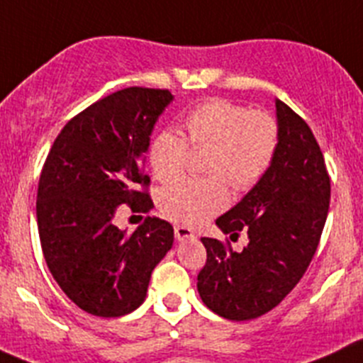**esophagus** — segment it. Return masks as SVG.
I'll return each mask as SVG.
<instances>
[{
	"label": "esophagus",
	"mask_w": 363,
	"mask_h": 363,
	"mask_svg": "<svg viewBox=\"0 0 363 363\" xmlns=\"http://www.w3.org/2000/svg\"><path fill=\"white\" fill-rule=\"evenodd\" d=\"M174 237L179 240V242H184V240H194L196 233L187 226H176L174 228Z\"/></svg>",
	"instance_id": "34e87169"
}]
</instances>
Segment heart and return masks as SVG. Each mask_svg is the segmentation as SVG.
<instances>
[{
	"instance_id": "1",
	"label": "heart",
	"mask_w": 363,
	"mask_h": 363,
	"mask_svg": "<svg viewBox=\"0 0 363 363\" xmlns=\"http://www.w3.org/2000/svg\"><path fill=\"white\" fill-rule=\"evenodd\" d=\"M192 147L212 146L208 179L184 178L164 189L162 212L174 223L198 226L228 205L226 178L235 189H250L267 172L278 150V123L267 112L251 110L228 99H210L184 121ZM189 158L185 137L162 130L151 139L147 162L158 182H172Z\"/></svg>"
}]
</instances>
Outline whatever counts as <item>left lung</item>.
I'll return each mask as SVG.
<instances>
[{
  "mask_svg": "<svg viewBox=\"0 0 363 363\" xmlns=\"http://www.w3.org/2000/svg\"><path fill=\"white\" fill-rule=\"evenodd\" d=\"M278 150L253 189L216 220L223 233L247 231L240 253L203 237L206 264L198 292L217 315L250 320L267 313L308 269L330 208V176L308 124L276 99ZM230 235V237H231Z\"/></svg>",
  "mask_w": 363,
  "mask_h": 363,
  "instance_id": "1",
  "label": "left lung"
}]
</instances>
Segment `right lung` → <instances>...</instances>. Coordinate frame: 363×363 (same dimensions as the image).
Segmentation results:
<instances>
[{
  "label": "right lung",
  "mask_w": 363,
  "mask_h": 363,
  "mask_svg": "<svg viewBox=\"0 0 363 363\" xmlns=\"http://www.w3.org/2000/svg\"><path fill=\"white\" fill-rule=\"evenodd\" d=\"M172 94L128 87L72 117L51 146L37 191L44 258L69 299L98 317H121L146 299L151 272L172 247L167 220L146 217L132 235L113 224L153 201L144 174L150 137Z\"/></svg>",
  "instance_id": "add662e5"
}]
</instances>
